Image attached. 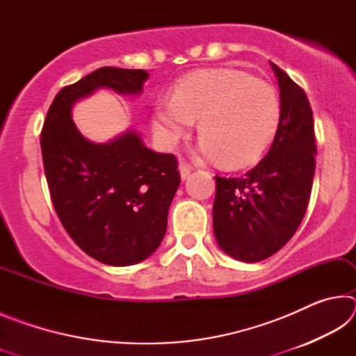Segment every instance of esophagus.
I'll list each match as a JSON object with an SVG mask.
<instances>
[{
    "mask_svg": "<svg viewBox=\"0 0 356 356\" xmlns=\"http://www.w3.org/2000/svg\"><path fill=\"white\" fill-rule=\"evenodd\" d=\"M179 171H180V177H182L184 180L190 176V172L193 171V168H191V165L188 163V161H185V160H180L179 161Z\"/></svg>",
    "mask_w": 356,
    "mask_h": 356,
    "instance_id": "obj_1",
    "label": "esophagus"
}]
</instances>
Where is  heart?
<instances>
[{"instance_id": "b5f03b06", "label": "heart", "mask_w": 356, "mask_h": 356, "mask_svg": "<svg viewBox=\"0 0 356 356\" xmlns=\"http://www.w3.org/2000/svg\"><path fill=\"white\" fill-rule=\"evenodd\" d=\"M280 114V95L272 84L240 70H201L185 76L174 97L156 102L154 129L172 146L200 119L201 152L238 168L256 161L267 149Z\"/></svg>"}]
</instances>
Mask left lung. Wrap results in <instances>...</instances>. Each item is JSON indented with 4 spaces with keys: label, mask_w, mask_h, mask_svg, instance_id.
<instances>
[{
    "label": "left lung",
    "mask_w": 356,
    "mask_h": 356,
    "mask_svg": "<svg viewBox=\"0 0 356 356\" xmlns=\"http://www.w3.org/2000/svg\"><path fill=\"white\" fill-rule=\"evenodd\" d=\"M280 84L281 114L268 154L242 177L216 180L213 232L220 248L243 262L278 252L308 209L316 171V135L309 100L272 63Z\"/></svg>",
    "instance_id": "1"
}]
</instances>
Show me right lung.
I'll list each match as a JSON object with an SVG mask.
<instances>
[{"label": "right lung", "mask_w": 356, "mask_h": 356, "mask_svg": "<svg viewBox=\"0 0 356 356\" xmlns=\"http://www.w3.org/2000/svg\"><path fill=\"white\" fill-rule=\"evenodd\" d=\"M147 76L141 69L91 72L56 94L40 134L47 184L64 229L86 254L118 267L144 261L163 240L180 184L177 159L147 149L135 131L94 144L76 130L70 111L97 88L141 92Z\"/></svg>", "instance_id": "1"}]
</instances>
